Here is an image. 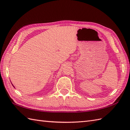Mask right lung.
<instances>
[{"label":"right lung","mask_w":130,"mask_h":130,"mask_svg":"<svg viewBox=\"0 0 130 130\" xmlns=\"http://www.w3.org/2000/svg\"><path fill=\"white\" fill-rule=\"evenodd\" d=\"M12 85H13V84H12ZM13 87H14V86H13Z\"/></svg>","instance_id":"right-lung-1"}]
</instances>
